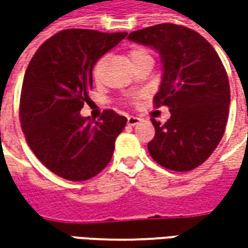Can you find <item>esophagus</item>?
<instances>
[{"mask_svg": "<svg viewBox=\"0 0 248 248\" xmlns=\"http://www.w3.org/2000/svg\"><path fill=\"white\" fill-rule=\"evenodd\" d=\"M142 121L140 117H135V116H129L128 120H127V123H128V125H137Z\"/></svg>", "mask_w": 248, "mask_h": 248, "instance_id": "34e87169", "label": "esophagus"}]
</instances>
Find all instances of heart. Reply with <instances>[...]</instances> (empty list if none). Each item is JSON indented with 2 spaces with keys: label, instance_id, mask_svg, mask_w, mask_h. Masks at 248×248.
Masks as SVG:
<instances>
[{
  "label": "heart",
  "instance_id": "b5f03b06",
  "mask_svg": "<svg viewBox=\"0 0 248 248\" xmlns=\"http://www.w3.org/2000/svg\"><path fill=\"white\" fill-rule=\"evenodd\" d=\"M146 56H150V53H149L148 49H145V48H134V49H131L128 53L131 64H134L135 62H138L139 59L146 58ZM103 64H105V58L99 59V61L96 62V64H95V67H93V78H95L96 81H99L100 77H102V67H103ZM139 98H140V95H132V96H131V100H132V102H137Z\"/></svg>",
  "mask_w": 248,
  "mask_h": 248
}]
</instances>
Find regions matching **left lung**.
<instances>
[{"instance_id":"8db88e82","label":"left lung","mask_w":248,"mask_h":248,"mask_svg":"<svg viewBox=\"0 0 248 248\" xmlns=\"http://www.w3.org/2000/svg\"><path fill=\"white\" fill-rule=\"evenodd\" d=\"M131 41L155 48L163 78L155 106H168L167 123L152 119L148 150L160 166L190 171L211 156L225 132L231 88L218 53L203 35L185 26L161 23L129 33Z\"/></svg>"}]
</instances>
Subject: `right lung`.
<instances>
[{"label":"right lung","instance_id":"right-lung-1","mask_svg":"<svg viewBox=\"0 0 248 248\" xmlns=\"http://www.w3.org/2000/svg\"><path fill=\"white\" fill-rule=\"evenodd\" d=\"M127 33L67 29L37 49L24 73L20 124L27 145L53 174L87 181L109 164L127 119L105 110L91 123L80 110L92 90V69Z\"/></svg>","mask_w":248,"mask_h":248}]
</instances>
